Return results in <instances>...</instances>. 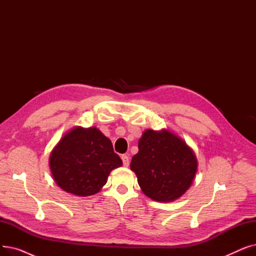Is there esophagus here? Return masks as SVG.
Returning a JSON list of instances; mask_svg holds the SVG:
<instances>
[{"mask_svg":"<svg viewBox=\"0 0 256 256\" xmlns=\"http://www.w3.org/2000/svg\"><path fill=\"white\" fill-rule=\"evenodd\" d=\"M121 160H122V163L124 167H128L130 165V158L126 154H122L121 156Z\"/></svg>","mask_w":256,"mask_h":256,"instance_id":"esophagus-1","label":"esophagus"}]
</instances>
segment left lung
I'll return each mask as SVG.
<instances>
[{"instance_id":"left-lung-1","label":"left lung","mask_w":256,"mask_h":256,"mask_svg":"<svg viewBox=\"0 0 256 256\" xmlns=\"http://www.w3.org/2000/svg\"><path fill=\"white\" fill-rule=\"evenodd\" d=\"M132 158L142 192L158 202L182 197L193 184L198 160L191 147L176 134L163 128L146 130Z\"/></svg>"}]
</instances>
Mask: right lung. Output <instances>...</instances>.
<instances>
[{
  "mask_svg": "<svg viewBox=\"0 0 256 256\" xmlns=\"http://www.w3.org/2000/svg\"><path fill=\"white\" fill-rule=\"evenodd\" d=\"M48 165L63 191L86 197L98 193L110 172L122 165V160L98 128L74 126L54 147Z\"/></svg>",
  "mask_w": 256,
  "mask_h": 256,
  "instance_id": "right-lung-1",
  "label": "right lung"
}]
</instances>
